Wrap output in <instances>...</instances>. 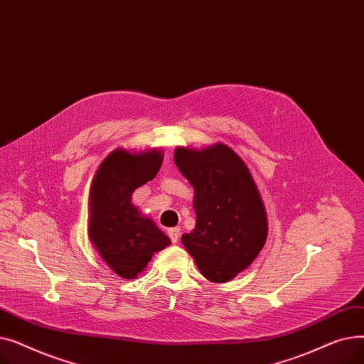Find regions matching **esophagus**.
<instances>
[{"instance_id": "obj_1", "label": "esophagus", "mask_w": 364, "mask_h": 364, "mask_svg": "<svg viewBox=\"0 0 364 364\" xmlns=\"http://www.w3.org/2000/svg\"><path fill=\"white\" fill-rule=\"evenodd\" d=\"M168 236H169V239H171L172 243H177V242H178V237H180V228H178V227L169 228V230H168Z\"/></svg>"}]
</instances>
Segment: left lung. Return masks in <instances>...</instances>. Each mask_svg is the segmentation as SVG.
Wrapping results in <instances>:
<instances>
[{"mask_svg": "<svg viewBox=\"0 0 364 364\" xmlns=\"http://www.w3.org/2000/svg\"><path fill=\"white\" fill-rule=\"evenodd\" d=\"M174 162L195 188L196 225L181 236L203 277L230 282L258 257L267 240V215L250 169L223 143L177 147Z\"/></svg>", "mask_w": 364, "mask_h": 364, "instance_id": "8db88e82", "label": "left lung"}]
</instances>
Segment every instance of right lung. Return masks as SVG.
Returning a JSON list of instances; mask_svg holds the SVG:
<instances>
[{
    "label": "right lung",
    "mask_w": 364,
    "mask_h": 364,
    "mask_svg": "<svg viewBox=\"0 0 364 364\" xmlns=\"http://www.w3.org/2000/svg\"><path fill=\"white\" fill-rule=\"evenodd\" d=\"M164 155L158 149L113 150L100 164L90 190L88 236L118 276L136 279L155 252L171 245L151 218L132 205L134 190L155 178Z\"/></svg>",
    "instance_id": "right-lung-1"
}]
</instances>
